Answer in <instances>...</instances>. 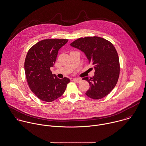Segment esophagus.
Masks as SVG:
<instances>
[{
	"mask_svg": "<svg viewBox=\"0 0 146 146\" xmlns=\"http://www.w3.org/2000/svg\"><path fill=\"white\" fill-rule=\"evenodd\" d=\"M73 80L76 83H79L81 82L82 79L80 78H74L73 79Z\"/></svg>",
	"mask_w": 146,
	"mask_h": 146,
	"instance_id": "esophagus-1",
	"label": "esophagus"
}]
</instances>
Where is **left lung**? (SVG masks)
<instances>
[{"instance_id": "left-lung-1", "label": "left lung", "mask_w": 146, "mask_h": 146, "mask_svg": "<svg viewBox=\"0 0 146 146\" xmlns=\"http://www.w3.org/2000/svg\"><path fill=\"white\" fill-rule=\"evenodd\" d=\"M70 45L83 51L95 70L92 78H83L90 86L86 95L95 100L105 97L115 87L119 75V58L113 45L94 36L78 38Z\"/></svg>"}]
</instances>
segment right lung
<instances>
[{
  "mask_svg": "<svg viewBox=\"0 0 146 146\" xmlns=\"http://www.w3.org/2000/svg\"><path fill=\"white\" fill-rule=\"evenodd\" d=\"M68 40L46 39L39 41L29 50L24 63L27 82L33 94L40 100L51 102L64 92L70 79H60L52 74L59 50Z\"/></svg>",
  "mask_w": 146,
  "mask_h": 146,
  "instance_id": "1",
  "label": "right lung"
}]
</instances>
